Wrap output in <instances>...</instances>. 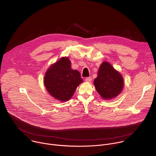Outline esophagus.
I'll return each instance as SVG.
<instances>
[{"label": "esophagus", "instance_id": "34e87169", "mask_svg": "<svg viewBox=\"0 0 156 156\" xmlns=\"http://www.w3.org/2000/svg\"><path fill=\"white\" fill-rule=\"evenodd\" d=\"M85 81H86V82H87V83L91 82V81H92V78H91V77H87V78H86L85 79Z\"/></svg>", "mask_w": 156, "mask_h": 156}]
</instances>
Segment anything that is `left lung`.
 I'll list each match as a JSON object with an SVG mask.
<instances>
[{"label":"left lung","instance_id":"1","mask_svg":"<svg viewBox=\"0 0 156 156\" xmlns=\"http://www.w3.org/2000/svg\"><path fill=\"white\" fill-rule=\"evenodd\" d=\"M94 84L103 99L110 100L120 94L124 86V80L119 72L108 62L104 61L99 66Z\"/></svg>","mask_w":156,"mask_h":156}]
</instances>
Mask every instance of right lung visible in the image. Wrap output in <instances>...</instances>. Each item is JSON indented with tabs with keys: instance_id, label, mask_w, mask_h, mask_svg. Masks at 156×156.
Masks as SVG:
<instances>
[{
	"instance_id": "obj_1",
	"label": "right lung",
	"mask_w": 156,
	"mask_h": 156,
	"mask_svg": "<svg viewBox=\"0 0 156 156\" xmlns=\"http://www.w3.org/2000/svg\"><path fill=\"white\" fill-rule=\"evenodd\" d=\"M83 83L80 72L71 68L68 57H61L51 65L44 78L46 90L55 99L60 101L70 100L77 87Z\"/></svg>"
}]
</instances>
